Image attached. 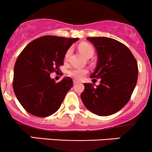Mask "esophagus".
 <instances>
[{
  "mask_svg": "<svg viewBox=\"0 0 152 152\" xmlns=\"http://www.w3.org/2000/svg\"><path fill=\"white\" fill-rule=\"evenodd\" d=\"M77 83H78L77 81L75 80H73V84H74V85H76Z\"/></svg>",
  "mask_w": 152,
  "mask_h": 152,
  "instance_id": "1",
  "label": "esophagus"
}]
</instances>
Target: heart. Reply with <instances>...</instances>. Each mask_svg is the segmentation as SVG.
I'll use <instances>...</instances> for the list:
<instances>
[{
	"label": "heart",
	"mask_w": 152,
	"mask_h": 152,
	"mask_svg": "<svg viewBox=\"0 0 152 152\" xmlns=\"http://www.w3.org/2000/svg\"><path fill=\"white\" fill-rule=\"evenodd\" d=\"M78 49H79L80 52L86 58H91L94 55V51L93 47L91 45L87 44V43L80 44L78 46ZM71 52V49H69L67 50L65 55L66 59H67L69 57ZM87 73H88V70L86 69H70L69 71H68V75L72 77L77 80H80L84 77V76Z\"/></svg>",
	"instance_id": "heart-1"
}]
</instances>
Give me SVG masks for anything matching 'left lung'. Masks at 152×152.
Returning a JSON list of instances; mask_svg holds the SVG:
<instances>
[{"instance_id": "8db88e82", "label": "left lung", "mask_w": 152, "mask_h": 152, "mask_svg": "<svg viewBox=\"0 0 152 152\" xmlns=\"http://www.w3.org/2000/svg\"><path fill=\"white\" fill-rule=\"evenodd\" d=\"M97 53V66L90 77L100 79V85L84 83L80 97L86 107L99 116L121 110L130 100L138 77L137 63L121 42L106 37H87Z\"/></svg>"}]
</instances>
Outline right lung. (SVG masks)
<instances>
[{"label":"right lung","instance_id":"1","mask_svg":"<svg viewBox=\"0 0 152 152\" xmlns=\"http://www.w3.org/2000/svg\"><path fill=\"white\" fill-rule=\"evenodd\" d=\"M77 40L43 36L30 42L19 55L14 67L13 89L28 113L46 118L58 110L73 82L66 77L55 83L50 74L60 71L66 52Z\"/></svg>","mask_w":152,"mask_h":152}]
</instances>
